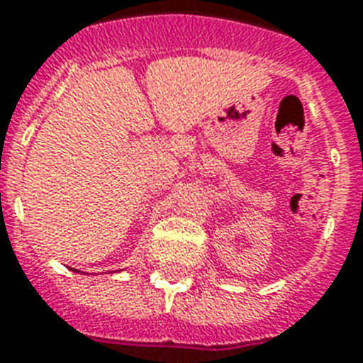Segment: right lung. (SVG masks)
Masks as SVG:
<instances>
[{
    "label": "right lung",
    "mask_w": 363,
    "mask_h": 363,
    "mask_svg": "<svg viewBox=\"0 0 363 363\" xmlns=\"http://www.w3.org/2000/svg\"><path fill=\"white\" fill-rule=\"evenodd\" d=\"M73 271H77V269H73Z\"/></svg>",
    "instance_id": "add662e5"
}]
</instances>
